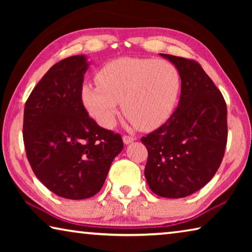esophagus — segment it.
<instances>
[{
  "label": "esophagus",
  "mask_w": 252,
  "mask_h": 252,
  "mask_svg": "<svg viewBox=\"0 0 252 252\" xmlns=\"http://www.w3.org/2000/svg\"><path fill=\"white\" fill-rule=\"evenodd\" d=\"M123 142H125V144H130L134 141V138L133 136H130V135H123Z\"/></svg>",
  "instance_id": "obj_1"
}]
</instances>
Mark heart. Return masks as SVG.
<instances>
[{
  "mask_svg": "<svg viewBox=\"0 0 252 252\" xmlns=\"http://www.w3.org/2000/svg\"><path fill=\"white\" fill-rule=\"evenodd\" d=\"M99 85L83 84L81 101L97 125L116 126L121 108L130 125L144 131L164 125L176 109L181 76L173 63L148 58H119L101 67Z\"/></svg>",
  "mask_w": 252,
  "mask_h": 252,
  "instance_id": "b5f03b06",
  "label": "heart"
}]
</instances>
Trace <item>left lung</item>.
Wrapping results in <instances>:
<instances>
[{"mask_svg":"<svg viewBox=\"0 0 252 252\" xmlns=\"http://www.w3.org/2000/svg\"><path fill=\"white\" fill-rule=\"evenodd\" d=\"M179 70L181 95L171 118L141 139L148 149L144 176L163 198H185L219 169L227 146V105L198 62L161 54Z\"/></svg>","mask_w":252,"mask_h":252,"instance_id":"left-lung-1","label":"left lung"}]
</instances>
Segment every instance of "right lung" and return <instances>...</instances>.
Masks as SVG:
<instances>
[{
  "label": "right lung",
  "instance_id": "right-lung-1",
  "mask_svg": "<svg viewBox=\"0 0 252 252\" xmlns=\"http://www.w3.org/2000/svg\"><path fill=\"white\" fill-rule=\"evenodd\" d=\"M89 65L82 54L58 62L24 108L23 140L34 174L53 193L71 200L99 192L123 149L121 135L97 126L81 101Z\"/></svg>",
  "mask_w": 252,
  "mask_h": 252
}]
</instances>
